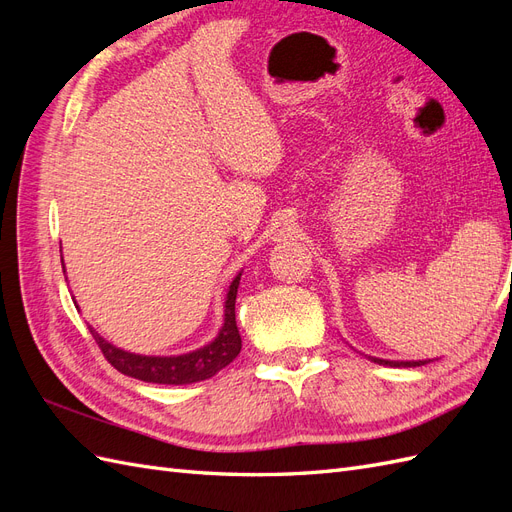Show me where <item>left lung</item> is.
<instances>
[{
    "label": "left lung",
    "mask_w": 512,
    "mask_h": 512,
    "mask_svg": "<svg viewBox=\"0 0 512 512\" xmlns=\"http://www.w3.org/2000/svg\"><path fill=\"white\" fill-rule=\"evenodd\" d=\"M369 359L374 361V363L389 365V367H418V365L429 363V361H386V359H376V356H369Z\"/></svg>",
    "instance_id": "obj_1"
}]
</instances>
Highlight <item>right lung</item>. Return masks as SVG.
I'll list each match as a JSON object with an SVG mask.
<instances>
[{
	"mask_svg": "<svg viewBox=\"0 0 512 512\" xmlns=\"http://www.w3.org/2000/svg\"><path fill=\"white\" fill-rule=\"evenodd\" d=\"M241 273L232 280L226 305H224V324L211 344L198 348L188 354L179 356H143L132 354L121 348L108 344L104 337H100L94 329L89 327V333L94 335L96 344L100 346L104 359L111 363L123 376H130L143 382H156V384H192L207 380L218 374L228 363L237 359L241 352V335L235 320V301H237V288H239Z\"/></svg>",
	"mask_w": 512,
	"mask_h": 512,
	"instance_id": "obj_1",
	"label": "right lung"
}]
</instances>
